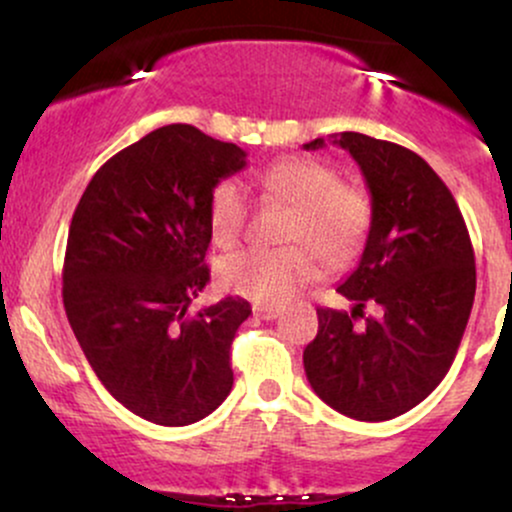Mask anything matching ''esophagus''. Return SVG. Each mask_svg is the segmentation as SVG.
<instances>
[{
    "mask_svg": "<svg viewBox=\"0 0 512 512\" xmlns=\"http://www.w3.org/2000/svg\"><path fill=\"white\" fill-rule=\"evenodd\" d=\"M252 313H255L257 317H262V320H276V317L281 315V310L274 308V305H255V308H252Z\"/></svg>",
    "mask_w": 512,
    "mask_h": 512,
    "instance_id": "1",
    "label": "esophagus"
}]
</instances>
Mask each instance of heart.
Listing matches in <instances>:
<instances>
[{"mask_svg": "<svg viewBox=\"0 0 512 512\" xmlns=\"http://www.w3.org/2000/svg\"><path fill=\"white\" fill-rule=\"evenodd\" d=\"M267 195L293 204L286 240L305 245L245 248L221 262V279L255 303L281 305L320 272L315 252L332 267L349 262L366 243L373 207L361 187L339 182L337 170L308 156L279 158L260 175ZM248 223V199L236 180H221L209 195L211 236L236 245ZM311 247L308 249L307 245Z\"/></svg>", "mask_w": 512, "mask_h": 512, "instance_id": "obj_1", "label": "heart"}]
</instances>
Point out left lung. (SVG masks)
<instances>
[{
  "mask_svg": "<svg viewBox=\"0 0 512 512\" xmlns=\"http://www.w3.org/2000/svg\"><path fill=\"white\" fill-rule=\"evenodd\" d=\"M332 144L361 168L373 223L358 267L337 286L354 308H317L303 366L339 414L387 421L424 402L455 361L477 291L474 250L455 197L419 154L358 132L334 134ZM368 302L379 315L356 328Z\"/></svg>",
  "mask_w": 512,
  "mask_h": 512,
  "instance_id": "obj_1",
  "label": "left lung"
}]
</instances>
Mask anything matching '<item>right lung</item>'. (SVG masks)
Segmentation results:
<instances>
[{
  "instance_id": "add662e5",
  "label": "right lung",
  "mask_w": 512,
  "mask_h": 512,
  "mask_svg": "<svg viewBox=\"0 0 512 512\" xmlns=\"http://www.w3.org/2000/svg\"><path fill=\"white\" fill-rule=\"evenodd\" d=\"M243 168L240 146L168 125L105 161L76 204L69 325L105 390L151 424H195L233 387L231 344L250 303L190 305L209 284V195Z\"/></svg>"
}]
</instances>
